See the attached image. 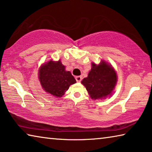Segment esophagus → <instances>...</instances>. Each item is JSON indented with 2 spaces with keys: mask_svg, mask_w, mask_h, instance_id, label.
<instances>
[{
  "mask_svg": "<svg viewBox=\"0 0 152 152\" xmlns=\"http://www.w3.org/2000/svg\"><path fill=\"white\" fill-rule=\"evenodd\" d=\"M75 79L77 82H80L82 79V77L81 76H77L75 77Z\"/></svg>",
  "mask_w": 152,
  "mask_h": 152,
  "instance_id": "34e87169",
  "label": "esophagus"
}]
</instances>
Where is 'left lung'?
<instances>
[{
  "instance_id": "8db88e82",
  "label": "left lung",
  "mask_w": 152,
  "mask_h": 152,
  "mask_svg": "<svg viewBox=\"0 0 152 152\" xmlns=\"http://www.w3.org/2000/svg\"><path fill=\"white\" fill-rule=\"evenodd\" d=\"M91 65L88 76L82 80L81 83L92 99L105 98L110 96L117 81L116 72L104 61L99 65L94 63Z\"/></svg>"
}]
</instances>
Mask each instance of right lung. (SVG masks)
I'll return each instance as SVG.
<instances>
[{
    "label": "right lung",
    "instance_id": "obj_1",
    "mask_svg": "<svg viewBox=\"0 0 152 152\" xmlns=\"http://www.w3.org/2000/svg\"><path fill=\"white\" fill-rule=\"evenodd\" d=\"M39 79L45 91L56 97L63 96L69 86L76 83L71 72L65 71V66L60 61H50L42 65L39 71Z\"/></svg>",
    "mask_w": 152,
    "mask_h": 152
}]
</instances>
